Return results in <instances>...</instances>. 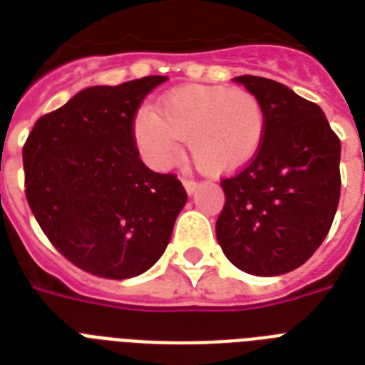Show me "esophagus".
Instances as JSON below:
<instances>
[{
  "mask_svg": "<svg viewBox=\"0 0 365 365\" xmlns=\"http://www.w3.org/2000/svg\"><path fill=\"white\" fill-rule=\"evenodd\" d=\"M182 183H183V187H185V191H187L189 195L193 193L195 187H197V183H195L193 180H189V178H182Z\"/></svg>",
  "mask_w": 365,
  "mask_h": 365,
  "instance_id": "obj_1",
  "label": "esophagus"
}]
</instances>
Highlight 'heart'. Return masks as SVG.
I'll return each mask as SVG.
<instances>
[{
  "mask_svg": "<svg viewBox=\"0 0 365 365\" xmlns=\"http://www.w3.org/2000/svg\"><path fill=\"white\" fill-rule=\"evenodd\" d=\"M267 113L257 96L231 87L187 85L165 94L157 113L142 111L134 125L143 157L157 168L178 159L182 140L200 170L233 174L259 151Z\"/></svg>",
  "mask_w": 365,
  "mask_h": 365,
  "instance_id": "b5f03b06",
  "label": "heart"
}]
</instances>
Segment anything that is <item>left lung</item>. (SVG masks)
Masks as SVG:
<instances>
[{
  "label": "left lung",
  "mask_w": 365,
  "mask_h": 365,
  "mask_svg": "<svg viewBox=\"0 0 365 365\" xmlns=\"http://www.w3.org/2000/svg\"><path fill=\"white\" fill-rule=\"evenodd\" d=\"M267 113L259 151L242 170L223 178L225 206L217 242L240 271L284 274L324 242L341 195V142L314 102L265 77L235 79Z\"/></svg>",
  "instance_id": "left-lung-1"
}]
</instances>
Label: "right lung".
Returning a JSON list of instances; mask_svg holds the SVG:
<instances>
[{"label": "right lung", "mask_w": 365, "mask_h": 365, "mask_svg": "<svg viewBox=\"0 0 365 365\" xmlns=\"http://www.w3.org/2000/svg\"><path fill=\"white\" fill-rule=\"evenodd\" d=\"M166 77L91 87L37 119L22 148L26 199L54 248L94 277L148 271L170 242L187 193L140 159L134 121Z\"/></svg>", "instance_id": "right-lung-1"}]
</instances>
